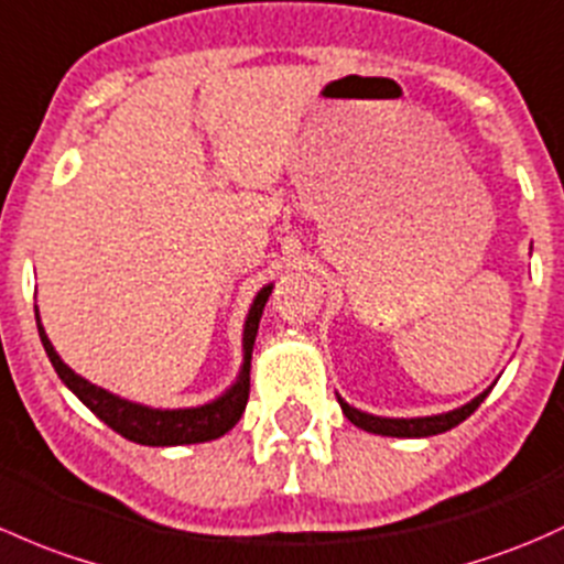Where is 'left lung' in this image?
I'll use <instances>...</instances> for the list:
<instances>
[{
	"label": "left lung",
	"mask_w": 564,
	"mask_h": 564,
	"mask_svg": "<svg viewBox=\"0 0 564 564\" xmlns=\"http://www.w3.org/2000/svg\"><path fill=\"white\" fill-rule=\"evenodd\" d=\"M491 387L481 391V394L476 397V400H470L467 405L456 408V411H448V413H441V416H422V419H383V416H372V413H361L357 408H351L348 402H343L340 397H337V402H340L343 413H346V419L351 424H357L359 430L365 432H372V435H389V437H430V435H441V432H448L452 426L462 424L467 416H470L473 411H476L478 405L486 400V394H489Z\"/></svg>",
	"instance_id": "left-lung-1"
}]
</instances>
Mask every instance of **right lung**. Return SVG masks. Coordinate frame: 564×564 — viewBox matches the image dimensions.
Wrapping results in <instances>:
<instances>
[{
  "instance_id": "add662e5",
  "label": "right lung",
  "mask_w": 564,
  "mask_h": 564,
  "mask_svg": "<svg viewBox=\"0 0 564 564\" xmlns=\"http://www.w3.org/2000/svg\"><path fill=\"white\" fill-rule=\"evenodd\" d=\"M270 292L272 283L257 294L251 311H248L246 327H242V367L237 381L218 400L199 408H177V411H159V408L138 405V402L121 400V397L110 394L108 389L88 383L86 378H80L78 372L64 365L56 348L47 340L43 324H40V313H34V316H37L40 340H43L53 370L58 372V378L73 389V394L94 416H99L110 430H116L127 441L140 443V446H186V443L216 441V437H221L224 432H229L240 422L242 411H246L248 391H251L253 340H257L259 318H262L264 302L270 297Z\"/></svg>"
}]
</instances>
